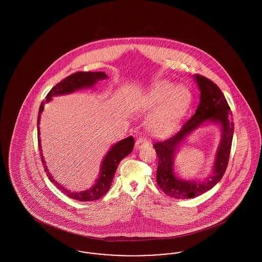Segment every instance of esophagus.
<instances>
[{"label":"esophagus","instance_id":"34e87169","mask_svg":"<svg viewBox=\"0 0 262 262\" xmlns=\"http://www.w3.org/2000/svg\"><path fill=\"white\" fill-rule=\"evenodd\" d=\"M147 144H149V141L145 137H139V138H137V141H136V147L137 149H139L143 145H147Z\"/></svg>","mask_w":262,"mask_h":262}]
</instances>
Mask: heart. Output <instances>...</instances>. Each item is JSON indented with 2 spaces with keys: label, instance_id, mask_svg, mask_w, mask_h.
Returning a JSON list of instances; mask_svg holds the SVG:
<instances>
[{
  "label": "heart",
  "instance_id": "b5f03b06",
  "mask_svg": "<svg viewBox=\"0 0 262 262\" xmlns=\"http://www.w3.org/2000/svg\"><path fill=\"white\" fill-rule=\"evenodd\" d=\"M146 100L150 104H158L150 116L147 127L155 136H166L172 133L180 123L190 101V93L186 86L167 81H158L150 88Z\"/></svg>",
  "mask_w": 262,
  "mask_h": 262
}]
</instances>
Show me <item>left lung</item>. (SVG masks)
<instances>
[{
  "mask_svg": "<svg viewBox=\"0 0 262 262\" xmlns=\"http://www.w3.org/2000/svg\"><path fill=\"white\" fill-rule=\"evenodd\" d=\"M200 91V105L193 116L174 137L154 143L158 156L156 181L163 191L174 199L186 200L199 196L215 187L227 169L234 135L233 114L221 89L202 75H193ZM213 123L222 130V139L215 155L212 171L203 180H187L177 176L174 158L179 147L200 125Z\"/></svg>",
  "mask_w": 262,
  "mask_h": 262,
  "instance_id": "8db88e82",
  "label": "left lung"
}]
</instances>
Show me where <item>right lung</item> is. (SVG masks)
Wrapping results in <instances>:
<instances>
[{
    "label": "right lung",
    "mask_w": 262,
    "mask_h": 262,
    "mask_svg": "<svg viewBox=\"0 0 262 262\" xmlns=\"http://www.w3.org/2000/svg\"><path fill=\"white\" fill-rule=\"evenodd\" d=\"M108 75H106L103 72H79L75 73L74 75H70L62 79L61 82L57 83L54 88L51 89L49 93L46 96V100L43 101L40 105L39 108V113H38L37 119V133H38V147L40 150V156L41 160L44 165V170L47 173V176L49 177V180L51 182L58 187L63 193H66L69 198L73 200H78V201H92L100 199L106 192L109 190L111 187V184L113 182V178L115 172L119 166L120 162L127 156L135 146V139L133 137H128L118 141L115 143L112 147L107 152V154L104 156L101 166H100L99 177L96 180L95 184L85 190L82 191H71L67 189L66 187H62L61 184L56 182L53 178V176L50 174L47 165L45 162V159L43 157V153L41 149V139H40V118L41 114L44 110V104L49 103L52 97L58 96V95H64V94H70L75 91H77L79 89L83 88H93L99 80L106 79Z\"/></svg>",
    "instance_id": "obj_1"
}]
</instances>
